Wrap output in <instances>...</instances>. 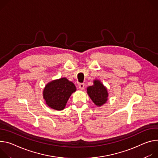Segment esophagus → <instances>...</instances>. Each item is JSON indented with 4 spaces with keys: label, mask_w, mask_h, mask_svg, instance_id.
<instances>
[{
    "label": "esophagus",
    "mask_w": 158,
    "mask_h": 158,
    "mask_svg": "<svg viewBox=\"0 0 158 158\" xmlns=\"http://www.w3.org/2000/svg\"><path fill=\"white\" fill-rule=\"evenodd\" d=\"M78 86H79V89L81 90H83L85 89V84L84 83H80Z\"/></svg>",
    "instance_id": "esophagus-1"
}]
</instances>
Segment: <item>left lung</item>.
<instances>
[{"instance_id": "1", "label": "left lung", "mask_w": 158, "mask_h": 158, "mask_svg": "<svg viewBox=\"0 0 158 158\" xmlns=\"http://www.w3.org/2000/svg\"><path fill=\"white\" fill-rule=\"evenodd\" d=\"M94 85L87 87L86 92L94 104L100 107L108 100L109 93L107 87L98 80H94Z\"/></svg>"}]
</instances>
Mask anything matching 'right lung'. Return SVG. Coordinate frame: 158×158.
I'll list each match as a JSON object with an SVG mask.
<instances>
[{"label": "right lung", "instance_id": "obj_1", "mask_svg": "<svg viewBox=\"0 0 158 158\" xmlns=\"http://www.w3.org/2000/svg\"><path fill=\"white\" fill-rule=\"evenodd\" d=\"M76 90L74 83L64 77L48 83L44 88L43 95L49 107L62 110L65 108L70 96Z\"/></svg>", "mask_w": 158, "mask_h": 158}]
</instances>
